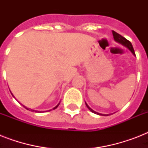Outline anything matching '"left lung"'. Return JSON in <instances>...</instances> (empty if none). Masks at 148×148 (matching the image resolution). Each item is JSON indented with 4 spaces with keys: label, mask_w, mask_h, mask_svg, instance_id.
<instances>
[{
    "label": "left lung",
    "mask_w": 148,
    "mask_h": 148,
    "mask_svg": "<svg viewBox=\"0 0 148 148\" xmlns=\"http://www.w3.org/2000/svg\"><path fill=\"white\" fill-rule=\"evenodd\" d=\"M112 34H113V36H114V39L116 41H117L118 43H120V44H121V45H124L125 47H127V48H128L130 51L132 52V53H133L134 55H135V52H134V50L133 48V46H132V45H131V43L128 40H127L126 38H124L123 36H121V34H117V32H115V31H112ZM86 106H87V108L89 109V110L91 111V112L95 113V114H100V115H102L101 114H99V113L97 112H95V110H93L91 108L89 107V106L86 103Z\"/></svg>",
    "instance_id": "obj_1"
}]
</instances>
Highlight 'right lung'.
<instances>
[{"instance_id": "right-lung-1", "label": "right lung", "mask_w": 148, "mask_h": 148, "mask_svg": "<svg viewBox=\"0 0 148 148\" xmlns=\"http://www.w3.org/2000/svg\"><path fill=\"white\" fill-rule=\"evenodd\" d=\"M58 105H59V104H58V105L56 106V107H54V108H53V109H56V108H57L58 107ZM26 108V109H27V110H29V109L27 108ZM33 110V111H34V110ZM34 111H35V112H37V110H34Z\"/></svg>"}]
</instances>
